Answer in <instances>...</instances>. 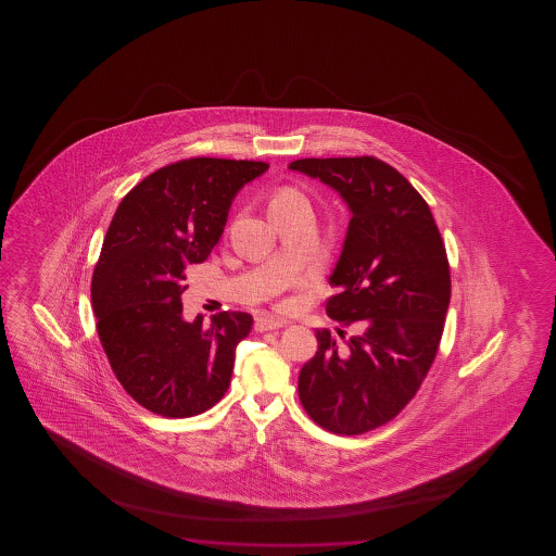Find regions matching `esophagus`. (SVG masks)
<instances>
[{"label":"esophagus","mask_w":556,"mask_h":556,"mask_svg":"<svg viewBox=\"0 0 556 556\" xmlns=\"http://www.w3.org/2000/svg\"><path fill=\"white\" fill-rule=\"evenodd\" d=\"M287 320H282L281 317H274V315H262L254 323V328L258 332H266V330H277V328L285 327Z\"/></svg>","instance_id":"34e87169"}]
</instances>
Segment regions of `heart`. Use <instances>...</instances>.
<instances>
[{"label": "heart", "mask_w": 556, "mask_h": 556, "mask_svg": "<svg viewBox=\"0 0 556 556\" xmlns=\"http://www.w3.org/2000/svg\"><path fill=\"white\" fill-rule=\"evenodd\" d=\"M302 206H307V199L294 186H277L275 190L269 191L266 199V211L274 222L282 220L285 216Z\"/></svg>", "instance_id": "obj_1"}]
</instances>
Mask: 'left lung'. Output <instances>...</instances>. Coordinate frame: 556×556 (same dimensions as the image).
Here are the masks:
<instances>
[{
    "label": "left lung",
    "mask_w": 556,
    "mask_h": 556,
    "mask_svg": "<svg viewBox=\"0 0 556 556\" xmlns=\"http://www.w3.org/2000/svg\"><path fill=\"white\" fill-rule=\"evenodd\" d=\"M292 170L340 191L351 216L330 275L327 315L353 334L317 330L319 350L298 378L307 416L336 434L388 424L418 393L441 345L450 264L441 231L418 190L386 161L298 160Z\"/></svg>",
    "instance_id": "left-lung-1"
}]
</instances>
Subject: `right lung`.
<instances>
[{"label":"right lung","instance_id":"1","mask_svg":"<svg viewBox=\"0 0 556 556\" xmlns=\"http://www.w3.org/2000/svg\"><path fill=\"white\" fill-rule=\"evenodd\" d=\"M264 161L190 157L157 168L123 198L92 271V309L108 363L138 404L190 418L228 391L236 345L252 317L182 319L184 269L218 243L237 191Z\"/></svg>","mask_w":556,"mask_h":556}]
</instances>
